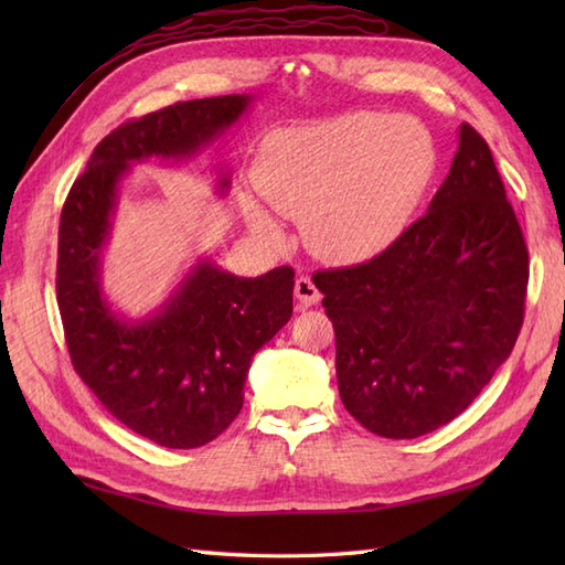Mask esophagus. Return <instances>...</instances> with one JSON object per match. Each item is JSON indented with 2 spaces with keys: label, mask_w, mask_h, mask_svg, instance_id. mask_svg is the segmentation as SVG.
<instances>
[{
  "label": "esophagus",
  "mask_w": 565,
  "mask_h": 565,
  "mask_svg": "<svg viewBox=\"0 0 565 565\" xmlns=\"http://www.w3.org/2000/svg\"><path fill=\"white\" fill-rule=\"evenodd\" d=\"M294 296H296V301H298V308H310V306H316V303H320V291H318V286L313 284V279H310V276H298L296 279V286H294Z\"/></svg>",
  "instance_id": "34e87169"
}]
</instances>
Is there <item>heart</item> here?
<instances>
[{
	"label": "heart",
	"mask_w": 565,
	"mask_h": 565,
	"mask_svg": "<svg viewBox=\"0 0 565 565\" xmlns=\"http://www.w3.org/2000/svg\"><path fill=\"white\" fill-rule=\"evenodd\" d=\"M431 170L435 140L423 124L359 111L276 130L262 142L255 177L269 206L303 221L318 255L356 259L398 237ZM247 221L279 237L252 203Z\"/></svg>",
	"instance_id": "obj_1"
}]
</instances>
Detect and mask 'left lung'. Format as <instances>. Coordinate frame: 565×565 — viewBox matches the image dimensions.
<instances>
[{"instance_id":"1","label":"left lung","mask_w":565,"mask_h":565,"mask_svg":"<svg viewBox=\"0 0 565 565\" xmlns=\"http://www.w3.org/2000/svg\"><path fill=\"white\" fill-rule=\"evenodd\" d=\"M526 279L530 255L493 154L461 124L423 218L374 259L313 276L347 411L388 439L451 423L518 342Z\"/></svg>"}]
</instances>
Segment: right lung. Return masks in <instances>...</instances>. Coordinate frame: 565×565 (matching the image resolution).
<instances>
[{"instance_id":"obj_1","label":"right lung","mask_w":565,"mask_h":565,"mask_svg":"<svg viewBox=\"0 0 565 565\" xmlns=\"http://www.w3.org/2000/svg\"><path fill=\"white\" fill-rule=\"evenodd\" d=\"M255 94L179 102L111 130L72 184L57 233V306L72 366L116 419L167 449L215 439L245 401L252 356L294 313V269L235 276L199 257L146 318H128L104 291L121 182L152 158L186 162L218 142ZM215 191L231 170H215Z\"/></svg>"}]
</instances>
